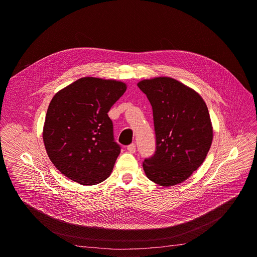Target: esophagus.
<instances>
[{
    "instance_id": "esophagus-1",
    "label": "esophagus",
    "mask_w": 257,
    "mask_h": 257,
    "mask_svg": "<svg viewBox=\"0 0 257 257\" xmlns=\"http://www.w3.org/2000/svg\"><path fill=\"white\" fill-rule=\"evenodd\" d=\"M127 150H128L129 153H135V151H136V146H135V144L129 145V146L127 147Z\"/></svg>"
}]
</instances>
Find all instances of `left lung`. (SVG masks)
<instances>
[{"label":"left lung","mask_w":257,"mask_h":257,"mask_svg":"<svg viewBox=\"0 0 257 257\" xmlns=\"http://www.w3.org/2000/svg\"><path fill=\"white\" fill-rule=\"evenodd\" d=\"M153 108L156 150L146 158L147 177L169 187L189 178L207 157L213 127L206 102L198 93L170 77L138 83Z\"/></svg>","instance_id":"left-lung-1"}]
</instances>
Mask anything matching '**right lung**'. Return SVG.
Listing matches in <instances>:
<instances>
[{
  "label": "right lung",
  "mask_w": 257,
  "mask_h": 257,
  "mask_svg": "<svg viewBox=\"0 0 257 257\" xmlns=\"http://www.w3.org/2000/svg\"><path fill=\"white\" fill-rule=\"evenodd\" d=\"M126 89L122 81L82 77L51 99L43 142L50 161L68 179L90 186L109 177L121 147L107 113Z\"/></svg>",
  "instance_id": "1"
}]
</instances>
